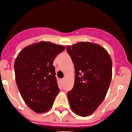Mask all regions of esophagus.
<instances>
[{"mask_svg":"<svg viewBox=\"0 0 132 132\" xmlns=\"http://www.w3.org/2000/svg\"><path fill=\"white\" fill-rule=\"evenodd\" d=\"M64 81H65V78H63V79H61V81H62V83H63V82H64Z\"/></svg>","mask_w":132,"mask_h":132,"instance_id":"34e87169","label":"esophagus"}]
</instances>
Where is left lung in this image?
I'll use <instances>...</instances> for the list:
<instances>
[{
    "label": "left lung",
    "instance_id": "left-lung-1",
    "mask_svg": "<svg viewBox=\"0 0 132 132\" xmlns=\"http://www.w3.org/2000/svg\"><path fill=\"white\" fill-rule=\"evenodd\" d=\"M75 68L73 88L67 96L70 106L81 117L92 114L104 101L112 79V60L104 48L90 42L66 47Z\"/></svg>",
    "mask_w": 132,
    "mask_h": 132
}]
</instances>
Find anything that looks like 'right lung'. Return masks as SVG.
<instances>
[{
    "mask_svg": "<svg viewBox=\"0 0 132 132\" xmlns=\"http://www.w3.org/2000/svg\"><path fill=\"white\" fill-rule=\"evenodd\" d=\"M65 49L63 45L40 41L23 48L16 57L17 86L26 104L35 112L51 109L60 92L53 62Z\"/></svg>",
    "mask_w": 132,
    "mask_h": 132,
    "instance_id": "right-lung-1",
    "label": "right lung"
}]
</instances>
